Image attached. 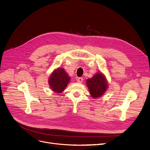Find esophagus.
<instances>
[{"label": "esophagus", "instance_id": "esophagus-1", "mask_svg": "<svg viewBox=\"0 0 150 150\" xmlns=\"http://www.w3.org/2000/svg\"><path fill=\"white\" fill-rule=\"evenodd\" d=\"M77 82L78 83H82L83 81V79L82 77H79L77 79Z\"/></svg>", "mask_w": 150, "mask_h": 150}]
</instances>
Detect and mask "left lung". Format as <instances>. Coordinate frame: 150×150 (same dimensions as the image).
Segmentation results:
<instances>
[{
  "instance_id": "obj_1",
  "label": "left lung",
  "mask_w": 150,
  "mask_h": 150,
  "mask_svg": "<svg viewBox=\"0 0 150 150\" xmlns=\"http://www.w3.org/2000/svg\"><path fill=\"white\" fill-rule=\"evenodd\" d=\"M86 85L91 96L94 99L102 96L108 89V84L105 76L101 72L96 73L86 80Z\"/></svg>"
}]
</instances>
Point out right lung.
Wrapping results in <instances>:
<instances>
[{"label":"right lung","instance_id":"right-lung-1","mask_svg":"<svg viewBox=\"0 0 150 150\" xmlns=\"http://www.w3.org/2000/svg\"><path fill=\"white\" fill-rule=\"evenodd\" d=\"M70 81V77L63 68H57L50 76L48 84L51 89L56 93L63 92Z\"/></svg>","mask_w":150,"mask_h":150}]
</instances>
